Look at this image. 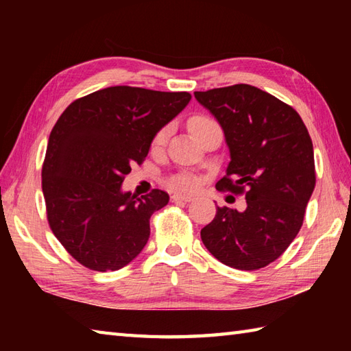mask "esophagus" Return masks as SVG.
<instances>
[{
    "label": "esophagus",
    "instance_id": "34e87169",
    "mask_svg": "<svg viewBox=\"0 0 351 351\" xmlns=\"http://www.w3.org/2000/svg\"><path fill=\"white\" fill-rule=\"evenodd\" d=\"M193 199L195 197L189 195H181V193H175V195L171 196V200H173V202H191Z\"/></svg>",
    "mask_w": 351,
    "mask_h": 351
}]
</instances>
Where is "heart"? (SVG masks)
Masks as SVG:
<instances>
[{
    "label": "heart",
    "mask_w": 351,
    "mask_h": 351,
    "mask_svg": "<svg viewBox=\"0 0 351 351\" xmlns=\"http://www.w3.org/2000/svg\"><path fill=\"white\" fill-rule=\"evenodd\" d=\"M210 123H213V121H210V119H208V117H205V116H195V117L190 119L189 128H190V131L193 132V136H195V134H196L199 130H202L204 126L210 125ZM169 134H170V126H164V128H161L158 132L155 134L154 141H152V146H154V147H161V146L167 141ZM170 184H171V187H175V189H180V190H191V189H195L196 180H195V178H193L191 175L182 173V175L175 176L173 180L170 181Z\"/></svg>",
    "instance_id": "obj_1"
}]
</instances>
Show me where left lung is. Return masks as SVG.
<instances>
[{"mask_svg":"<svg viewBox=\"0 0 351 351\" xmlns=\"http://www.w3.org/2000/svg\"><path fill=\"white\" fill-rule=\"evenodd\" d=\"M217 119L230 152L217 190L244 195L247 208L217 206L200 230L214 258L238 270H258L278 259L303 225L315 189L314 146L299 113L255 86L195 92Z\"/></svg>","mask_w":351,"mask_h":351,"instance_id":"1","label":"left lung"}]
</instances>
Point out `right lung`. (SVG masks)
I'll list each match as a JSON object with an SVG mask.
<instances>
[{"label":"right lung","mask_w":351,"mask_h":351,"mask_svg":"<svg viewBox=\"0 0 351 351\" xmlns=\"http://www.w3.org/2000/svg\"><path fill=\"white\" fill-rule=\"evenodd\" d=\"M187 92L114 86L73 101L48 140L42 190L52 234L95 271H114L143 250L151 215L169 195L122 191L132 164L146 158L155 134L187 107Z\"/></svg>","instance_id":"obj_1"}]
</instances>
